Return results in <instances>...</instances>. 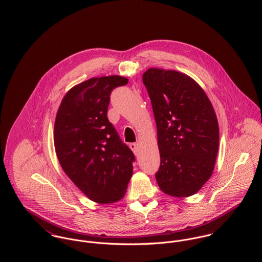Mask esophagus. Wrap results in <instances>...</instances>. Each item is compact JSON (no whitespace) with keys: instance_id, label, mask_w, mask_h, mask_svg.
<instances>
[{"instance_id":"1","label":"esophagus","mask_w":262,"mask_h":262,"mask_svg":"<svg viewBox=\"0 0 262 262\" xmlns=\"http://www.w3.org/2000/svg\"><path fill=\"white\" fill-rule=\"evenodd\" d=\"M129 146H130V148L132 149V151L134 152L135 155H138L139 151H138V144L137 143H130Z\"/></svg>"}]
</instances>
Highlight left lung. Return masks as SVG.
Wrapping results in <instances>:
<instances>
[{"mask_svg": "<svg viewBox=\"0 0 262 262\" xmlns=\"http://www.w3.org/2000/svg\"><path fill=\"white\" fill-rule=\"evenodd\" d=\"M157 127L159 188L172 196L195 193L212 176L219 125L203 89L176 71L149 69L142 76Z\"/></svg>", "mask_w": 262, "mask_h": 262, "instance_id": "8db88e82", "label": "left lung"}]
</instances>
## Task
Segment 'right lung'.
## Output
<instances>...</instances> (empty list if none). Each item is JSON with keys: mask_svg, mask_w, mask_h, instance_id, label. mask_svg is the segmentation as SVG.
I'll list each match as a JSON object with an SVG mask.
<instances>
[{"mask_svg": "<svg viewBox=\"0 0 262 262\" xmlns=\"http://www.w3.org/2000/svg\"><path fill=\"white\" fill-rule=\"evenodd\" d=\"M128 83L119 75L90 78L68 92L57 111L54 146L59 163L90 200H121L135 156L120 138L107 113L113 90Z\"/></svg>", "mask_w": 262, "mask_h": 262, "instance_id": "add662e5", "label": "right lung"}]
</instances>
